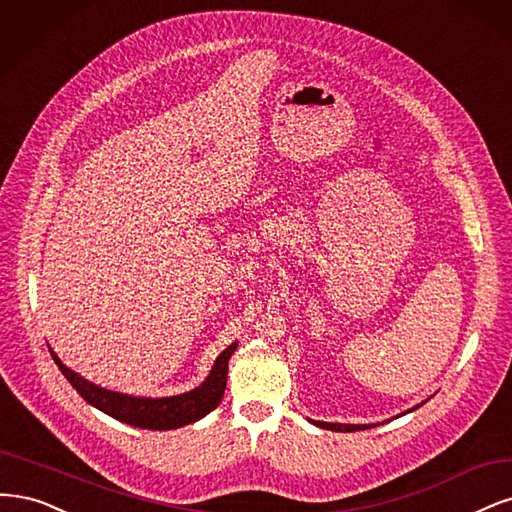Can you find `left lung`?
Wrapping results in <instances>:
<instances>
[{
    "label": "left lung",
    "instance_id": "1",
    "mask_svg": "<svg viewBox=\"0 0 512 512\" xmlns=\"http://www.w3.org/2000/svg\"><path fill=\"white\" fill-rule=\"evenodd\" d=\"M425 402H421V404H417V406H412V408H408L406 412H412V410H417L419 406H423ZM406 412H402V415H406ZM402 415H398V417H402ZM312 425H317V427H323V430H332V432H359V430H370V427H376V425H381V423H368V425H351V423H325V421H312Z\"/></svg>",
    "mask_w": 512,
    "mask_h": 512
}]
</instances>
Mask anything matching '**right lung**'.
I'll return each instance as SVG.
<instances>
[{
	"label": "right lung",
	"mask_w": 512,
	"mask_h": 512,
	"mask_svg": "<svg viewBox=\"0 0 512 512\" xmlns=\"http://www.w3.org/2000/svg\"><path fill=\"white\" fill-rule=\"evenodd\" d=\"M236 349H238V342H232L227 346V349L217 357V361H214L210 374L206 376V381L200 387L180 395H170V398H138V395L110 391L106 387L87 381V378H82L78 372L65 366L57 357V353L48 346V351H51L61 374L68 378L70 385L91 406L127 425L142 427V430H159V432L176 430V427L200 421L202 417L208 415V412H212L219 406L227 385V364Z\"/></svg>",
	"instance_id": "right-lung-1"
}]
</instances>
